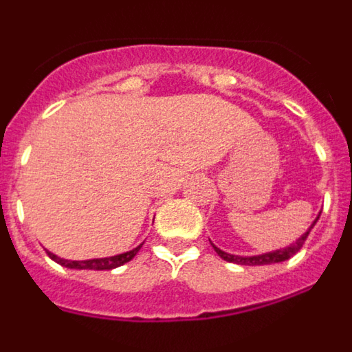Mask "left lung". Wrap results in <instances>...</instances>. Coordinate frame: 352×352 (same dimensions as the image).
I'll return each instance as SVG.
<instances>
[{
  "label": "left lung",
  "mask_w": 352,
  "mask_h": 352,
  "mask_svg": "<svg viewBox=\"0 0 352 352\" xmlns=\"http://www.w3.org/2000/svg\"><path fill=\"white\" fill-rule=\"evenodd\" d=\"M319 220V217L316 219V222ZM316 222L312 223V227L316 226ZM312 227H310L309 231L305 232L301 238H298L294 243H291L289 247L285 248H280V250H275V252H268V254H263V256H252V257H241V256H231V254H227V252L220 250V248H217L213 245L214 252L219 254L222 259L229 261V263H236V264H243V266H263V264H273V263H282V261H287L291 259L292 256H296L298 252H300V248L303 247L305 241H307V238H309L310 231H312Z\"/></svg>",
  "instance_id": "1"
}]
</instances>
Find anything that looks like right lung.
<instances>
[{"label": "right lung", "mask_w": 352, "mask_h": 352, "mask_svg": "<svg viewBox=\"0 0 352 352\" xmlns=\"http://www.w3.org/2000/svg\"><path fill=\"white\" fill-rule=\"evenodd\" d=\"M142 245H139L138 248H133V250L125 252V254H120V256H113V257H102V259H89V261H67L61 259V257L54 256L51 252H47L49 257L52 261H56L58 264L65 266V268H72V270H96V272H100V270H114L118 266H123L125 263L132 261L133 257L138 256V252L141 250Z\"/></svg>", "instance_id": "obj_1"}]
</instances>
